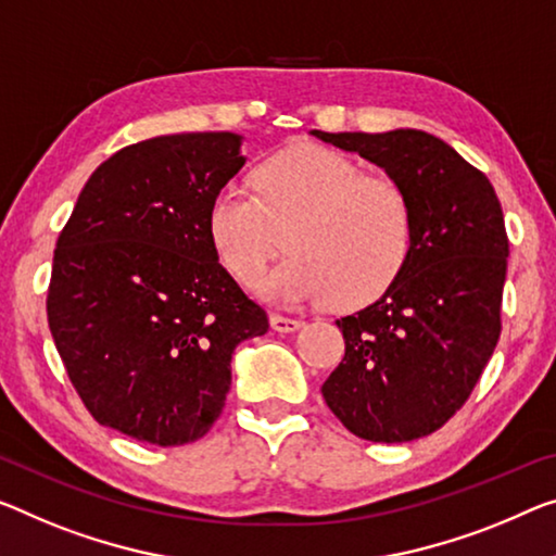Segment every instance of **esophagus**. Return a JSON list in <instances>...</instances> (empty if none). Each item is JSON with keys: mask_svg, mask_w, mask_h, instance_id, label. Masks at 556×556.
<instances>
[{"mask_svg": "<svg viewBox=\"0 0 556 556\" xmlns=\"http://www.w3.org/2000/svg\"><path fill=\"white\" fill-rule=\"evenodd\" d=\"M303 326V320H295V318H286V315H278V313H270V328L276 332H293Z\"/></svg>", "mask_w": 556, "mask_h": 556, "instance_id": "1", "label": "esophagus"}]
</instances>
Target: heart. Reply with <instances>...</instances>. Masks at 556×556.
I'll list each match as a JSON object with an SVG mask.
<instances>
[{"label":"heart","instance_id":"1","mask_svg":"<svg viewBox=\"0 0 556 556\" xmlns=\"http://www.w3.org/2000/svg\"><path fill=\"white\" fill-rule=\"evenodd\" d=\"M206 230L216 258L238 283H251L280 245L290 253L263 273L255 290L286 307L365 305L395 283L413 253V208L386 176L361 161L303 143L255 168V193L228 181L213 193Z\"/></svg>","mask_w":556,"mask_h":556}]
</instances>
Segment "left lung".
<instances>
[{"instance_id": "8db88e82", "label": "left lung", "mask_w": 556, "mask_h": 556, "mask_svg": "<svg viewBox=\"0 0 556 556\" xmlns=\"http://www.w3.org/2000/svg\"><path fill=\"white\" fill-rule=\"evenodd\" d=\"M313 134L386 168L413 208L405 270L372 305L336 320L345 357L323 397L363 440L425 438L467 403L500 340L509 255L500 199L432 134Z\"/></svg>"}]
</instances>
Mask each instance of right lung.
<instances>
[{"mask_svg": "<svg viewBox=\"0 0 556 556\" xmlns=\"http://www.w3.org/2000/svg\"><path fill=\"white\" fill-rule=\"evenodd\" d=\"M245 159L228 131L170 134L106 159L56 238L47 320L93 420L159 447L201 440L230 355L268 315L213 251L206 213Z\"/></svg>", "mask_w": 556, "mask_h": 556, "instance_id": "add662e5", "label": "right lung"}]
</instances>
